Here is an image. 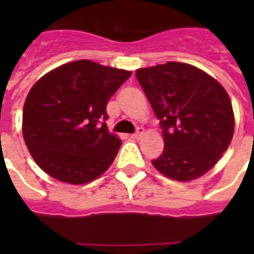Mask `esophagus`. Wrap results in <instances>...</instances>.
I'll return each mask as SVG.
<instances>
[{"label":"esophagus","mask_w":254,"mask_h":254,"mask_svg":"<svg viewBox=\"0 0 254 254\" xmlns=\"http://www.w3.org/2000/svg\"><path fill=\"white\" fill-rule=\"evenodd\" d=\"M143 134V129L142 127H137V131H135L134 134H131V138H134V139H138L141 135Z\"/></svg>","instance_id":"obj_1"}]
</instances>
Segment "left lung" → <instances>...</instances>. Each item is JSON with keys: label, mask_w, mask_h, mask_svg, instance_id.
Listing matches in <instances>:
<instances>
[{"label": "left lung", "mask_w": 254, "mask_h": 254, "mask_svg": "<svg viewBox=\"0 0 254 254\" xmlns=\"http://www.w3.org/2000/svg\"><path fill=\"white\" fill-rule=\"evenodd\" d=\"M135 75L165 141L153 166L179 182L196 179L212 169L228 149L235 129L232 104L220 83L178 62L139 68Z\"/></svg>", "instance_id": "left-lung-1"}]
</instances>
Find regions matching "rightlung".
Wrapping results in <instances>:
<instances>
[{"instance_id":"obj_1","label":"right lung","mask_w":254,"mask_h":254,"mask_svg":"<svg viewBox=\"0 0 254 254\" xmlns=\"http://www.w3.org/2000/svg\"><path fill=\"white\" fill-rule=\"evenodd\" d=\"M130 75L84 59L42 76L30 89L22 116L26 146L38 166L71 185L107 171L121 146L105 124L107 104Z\"/></svg>"}]
</instances>
